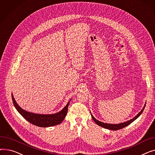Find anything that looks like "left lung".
<instances>
[{
    "instance_id": "obj_1",
    "label": "left lung",
    "mask_w": 155,
    "mask_h": 155,
    "mask_svg": "<svg viewBox=\"0 0 155 155\" xmlns=\"http://www.w3.org/2000/svg\"><path fill=\"white\" fill-rule=\"evenodd\" d=\"M145 106H146V104L144 105V106L143 109L141 110V111L139 114H137V115L136 116H135L133 119H131V120H128V121H127V122H125V123L118 124H110L104 123H102V122H101V121H99L98 120H97L92 114H91V116H92V117L93 120H94V122H95V123L97 125H99V126H101V127H104V128H105V129L113 130V131H116V130H119V129H123V128H124V127L127 126L128 125H129L131 123H132L134 120H136L138 117H139V116L141 114L142 112H143V110H144V109Z\"/></svg>"
}]
</instances>
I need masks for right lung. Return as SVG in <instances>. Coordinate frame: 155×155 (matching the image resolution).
I'll return each mask as SVG.
<instances>
[{
	"mask_svg": "<svg viewBox=\"0 0 155 155\" xmlns=\"http://www.w3.org/2000/svg\"><path fill=\"white\" fill-rule=\"evenodd\" d=\"M12 99L14 107L24 119L27 120L28 122H29L32 124L42 127H50L60 124L67 115V114L68 112V107L70 102V101L67 104L66 106L61 110V111L56 114H54L45 115L37 114L31 113L23 110L19 106L18 104L16 103L12 94Z\"/></svg>",
	"mask_w": 155,
	"mask_h": 155,
	"instance_id": "right-lung-1",
	"label": "right lung"
}]
</instances>
